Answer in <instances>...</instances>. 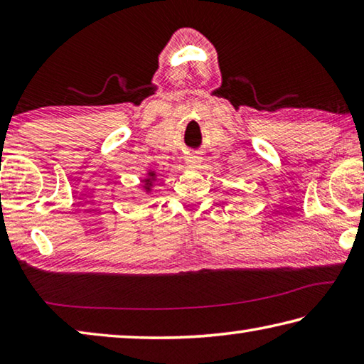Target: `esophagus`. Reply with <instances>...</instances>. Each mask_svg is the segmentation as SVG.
<instances>
[{"mask_svg": "<svg viewBox=\"0 0 364 364\" xmlns=\"http://www.w3.org/2000/svg\"><path fill=\"white\" fill-rule=\"evenodd\" d=\"M200 162H202V157L199 156V154L189 152L186 156V164L191 165V167H199Z\"/></svg>", "mask_w": 364, "mask_h": 364, "instance_id": "obj_1", "label": "esophagus"}]
</instances>
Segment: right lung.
I'll return each mask as SVG.
<instances>
[{
  "label": "right lung",
  "instance_id": "1",
  "mask_svg": "<svg viewBox=\"0 0 364 364\" xmlns=\"http://www.w3.org/2000/svg\"><path fill=\"white\" fill-rule=\"evenodd\" d=\"M146 184H147V186H149V184H151V181H149V180H147V181H146Z\"/></svg>",
  "mask_w": 364,
  "mask_h": 364
}]
</instances>
